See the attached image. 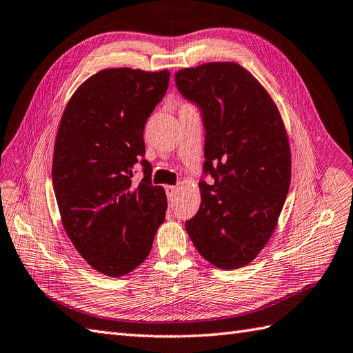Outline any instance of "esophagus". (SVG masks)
Wrapping results in <instances>:
<instances>
[{
  "label": "esophagus",
  "mask_w": 353,
  "mask_h": 353,
  "mask_svg": "<svg viewBox=\"0 0 353 353\" xmlns=\"http://www.w3.org/2000/svg\"><path fill=\"white\" fill-rule=\"evenodd\" d=\"M178 192V187L176 185H168L166 187V194H168V199L169 201H174V197Z\"/></svg>",
  "instance_id": "34e87169"
}]
</instances>
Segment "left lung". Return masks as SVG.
I'll use <instances>...</instances> for the list:
<instances>
[{"label":"left lung","mask_w":353,"mask_h":353,"mask_svg":"<svg viewBox=\"0 0 353 353\" xmlns=\"http://www.w3.org/2000/svg\"><path fill=\"white\" fill-rule=\"evenodd\" d=\"M179 92L199 105L205 125L201 208L185 230L203 259L221 270L256 259L277 226L290 185V145L270 92L238 63L175 73Z\"/></svg>","instance_id":"obj_1"}]
</instances>
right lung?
Instances as JSON below:
<instances>
[{
  "mask_svg": "<svg viewBox=\"0 0 353 353\" xmlns=\"http://www.w3.org/2000/svg\"><path fill=\"white\" fill-rule=\"evenodd\" d=\"M169 70L105 68L79 85L59 121L52 183L59 216L74 248L94 270L123 277L147 259L165 221V188L151 165L133 185L145 156L143 128L169 85Z\"/></svg>",
  "mask_w": 353,
  "mask_h": 353,
  "instance_id": "add662e5",
  "label": "right lung"
}]
</instances>
